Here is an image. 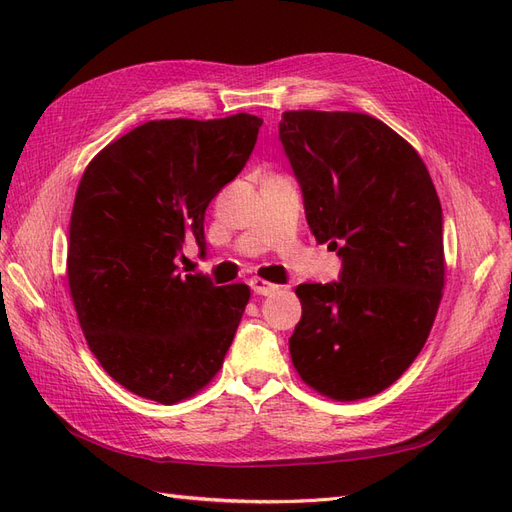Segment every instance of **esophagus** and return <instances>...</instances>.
I'll return each instance as SVG.
<instances>
[{
    "label": "esophagus",
    "instance_id": "obj_1",
    "mask_svg": "<svg viewBox=\"0 0 512 512\" xmlns=\"http://www.w3.org/2000/svg\"><path fill=\"white\" fill-rule=\"evenodd\" d=\"M250 288H252L254 294H258V297H271L273 292L280 290V286H277V284L260 280V277H254V280H250Z\"/></svg>",
    "mask_w": 512,
    "mask_h": 512
}]
</instances>
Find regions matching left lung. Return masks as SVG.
Wrapping results in <instances>:
<instances>
[{
  "instance_id": "obj_1",
  "label": "left lung",
  "mask_w": 512,
  "mask_h": 512,
  "mask_svg": "<svg viewBox=\"0 0 512 512\" xmlns=\"http://www.w3.org/2000/svg\"><path fill=\"white\" fill-rule=\"evenodd\" d=\"M280 141L339 280L301 284L290 344L305 384L337 401L378 395L423 350L444 288L442 207L421 156L363 113L286 111Z\"/></svg>"
}]
</instances>
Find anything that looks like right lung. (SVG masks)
<instances>
[{
	"label": "right lung",
	"mask_w": 512,
	"mask_h": 512,
	"mask_svg": "<svg viewBox=\"0 0 512 512\" xmlns=\"http://www.w3.org/2000/svg\"><path fill=\"white\" fill-rule=\"evenodd\" d=\"M262 119L147 121L85 168L70 218L68 284L89 350L128 391L170 406L218 374L250 288L175 265L205 252V211L250 160Z\"/></svg>",
	"instance_id": "1"
}]
</instances>
